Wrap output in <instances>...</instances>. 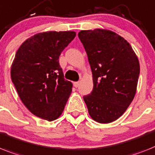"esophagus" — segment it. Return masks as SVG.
Returning <instances> with one entry per match:
<instances>
[{
	"label": "esophagus",
	"instance_id": "1",
	"mask_svg": "<svg viewBox=\"0 0 155 155\" xmlns=\"http://www.w3.org/2000/svg\"><path fill=\"white\" fill-rule=\"evenodd\" d=\"M79 85H80V82H74L73 83V86L75 87H78Z\"/></svg>",
	"mask_w": 155,
	"mask_h": 155
}]
</instances>
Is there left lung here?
<instances>
[{"label": "left lung", "mask_w": 155, "mask_h": 155, "mask_svg": "<svg viewBox=\"0 0 155 155\" xmlns=\"http://www.w3.org/2000/svg\"><path fill=\"white\" fill-rule=\"evenodd\" d=\"M78 36L93 75V91L84 96V102L92 119L111 123L123 115L135 97L139 60L128 41L111 31H81Z\"/></svg>", "instance_id": "8db88e82"}]
</instances>
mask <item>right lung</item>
<instances>
[{
  "label": "right lung",
  "instance_id": "right-lung-1",
  "mask_svg": "<svg viewBox=\"0 0 155 155\" xmlns=\"http://www.w3.org/2000/svg\"><path fill=\"white\" fill-rule=\"evenodd\" d=\"M75 37L74 31L35 35L20 45L12 64V81L24 106L48 121L61 115L71 93L59 57Z\"/></svg>",
  "mask_w": 155,
  "mask_h": 155
}]
</instances>
